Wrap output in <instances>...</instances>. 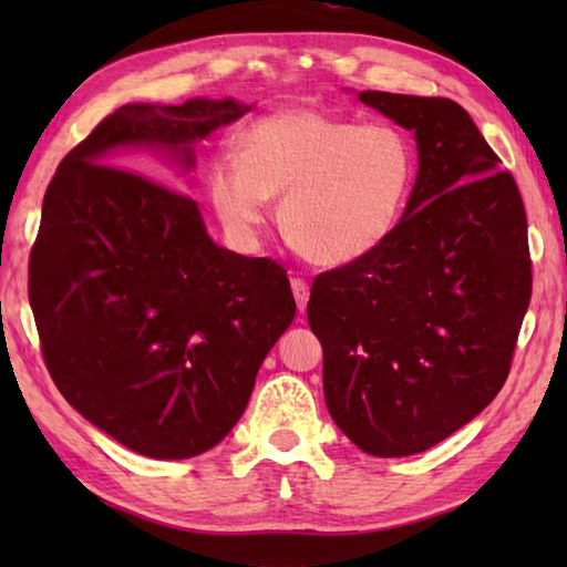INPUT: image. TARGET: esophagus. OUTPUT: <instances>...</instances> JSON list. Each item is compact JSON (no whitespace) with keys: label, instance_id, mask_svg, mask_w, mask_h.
Listing matches in <instances>:
<instances>
[{"label":"esophagus","instance_id":"1","mask_svg":"<svg viewBox=\"0 0 567 567\" xmlns=\"http://www.w3.org/2000/svg\"><path fill=\"white\" fill-rule=\"evenodd\" d=\"M292 295L297 299L299 311H305L309 302V285L302 280V277H292Z\"/></svg>","mask_w":567,"mask_h":567}]
</instances>
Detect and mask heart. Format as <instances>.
<instances>
[{
	"mask_svg": "<svg viewBox=\"0 0 567 567\" xmlns=\"http://www.w3.org/2000/svg\"><path fill=\"white\" fill-rule=\"evenodd\" d=\"M209 167L216 216L238 236L262 226L280 199V228L305 258L348 265L388 244L419 173L412 138L392 124H363L307 106L272 112Z\"/></svg>",
	"mask_w": 567,
	"mask_h": 567,
	"instance_id": "b5f03b06",
	"label": "heart"
}]
</instances>
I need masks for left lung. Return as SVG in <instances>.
<instances>
[{
  "mask_svg": "<svg viewBox=\"0 0 567 567\" xmlns=\"http://www.w3.org/2000/svg\"><path fill=\"white\" fill-rule=\"evenodd\" d=\"M412 131L419 173L388 244L321 272L309 327L323 348V400L360 451L414 455L495 400L532 299L526 212L461 104L360 92Z\"/></svg>",
  "mask_w": 567,
  "mask_h": 567,
  "instance_id": "left-lung-1",
  "label": "left lung"
}]
</instances>
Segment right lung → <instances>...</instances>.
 I'll return each mask as SVG.
<instances>
[{
  "label": "right lung",
  "mask_w": 567,
  "mask_h": 567,
  "mask_svg": "<svg viewBox=\"0 0 567 567\" xmlns=\"http://www.w3.org/2000/svg\"><path fill=\"white\" fill-rule=\"evenodd\" d=\"M246 112L236 100L118 106L43 197L29 302L48 372L90 424L158 461L236 426L297 305L282 265L216 246L195 199L125 168L163 177L138 158L161 151L192 171V146Z\"/></svg>",
  "instance_id": "obj_1"
}]
</instances>
